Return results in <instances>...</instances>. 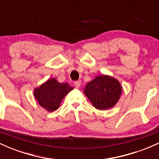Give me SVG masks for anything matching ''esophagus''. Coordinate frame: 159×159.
<instances>
[{
	"label": "esophagus",
	"instance_id": "34e87169",
	"mask_svg": "<svg viewBox=\"0 0 159 159\" xmlns=\"http://www.w3.org/2000/svg\"><path fill=\"white\" fill-rule=\"evenodd\" d=\"M81 81H78L75 82L74 84H75V86L76 88H78V87H80V86H81Z\"/></svg>",
	"mask_w": 159,
	"mask_h": 159
}]
</instances>
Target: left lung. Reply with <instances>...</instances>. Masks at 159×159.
Masks as SVG:
<instances>
[{"instance_id":"obj_1","label":"left lung","mask_w":159,"mask_h":159,"mask_svg":"<svg viewBox=\"0 0 159 159\" xmlns=\"http://www.w3.org/2000/svg\"><path fill=\"white\" fill-rule=\"evenodd\" d=\"M123 87L117 79L107 75H100L87 84L84 93L96 109L107 110L118 102Z\"/></svg>"}]
</instances>
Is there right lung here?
Wrapping results in <instances>:
<instances>
[{"label": "right lung", "instance_id": "right-lung-1", "mask_svg": "<svg viewBox=\"0 0 159 159\" xmlns=\"http://www.w3.org/2000/svg\"><path fill=\"white\" fill-rule=\"evenodd\" d=\"M72 90L73 87L68 84L60 83L52 78L34 89V95L40 106L53 112L59 108L62 100Z\"/></svg>", "mask_w": 159, "mask_h": 159}]
</instances>
